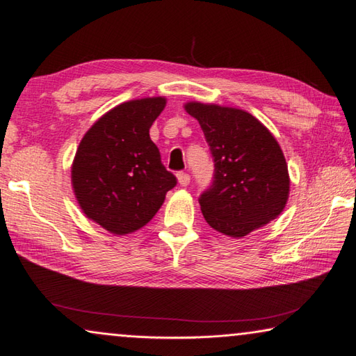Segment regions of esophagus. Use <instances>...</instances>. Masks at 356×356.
<instances>
[{
  "mask_svg": "<svg viewBox=\"0 0 356 356\" xmlns=\"http://www.w3.org/2000/svg\"><path fill=\"white\" fill-rule=\"evenodd\" d=\"M190 174L188 172H184V171H180V172H177V180H179V185L180 186H186V185H190Z\"/></svg>",
  "mask_w": 356,
  "mask_h": 356,
  "instance_id": "34e87169",
  "label": "esophagus"
}]
</instances>
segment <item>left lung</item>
Returning <instances> with one entry per match:
<instances>
[{
  "instance_id": "8db88e82",
  "label": "left lung",
  "mask_w": 356,
  "mask_h": 356,
  "mask_svg": "<svg viewBox=\"0 0 356 356\" xmlns=\"http://www.w3.org/2000/svg\"><path fill=\"white\" fill-rule=\"evenodd\" d=\"M214 161V179L199 197L211 228L245 237L282 213L289 197L286 159L274 136L248 111L188 102Z\"/></svg>"
}]
</instances>
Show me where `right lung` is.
<instances>
[{"instance_id":"add662e5","label":"right lung","mask_w":356,"mask_h":356,"mask_svg":"<svg viewBox=\"0 0 356 356\" xmlns=\"http://www.w3.org/2000/svg\"><path fill=\"white\" fill-rule=\"evenodd\" d=\"M165 104V97H145L118 105L96 120L74 156L72 184L81 209L116 236L145 226L177 184L149 138Z\"/></svg>"}]
</instances>
